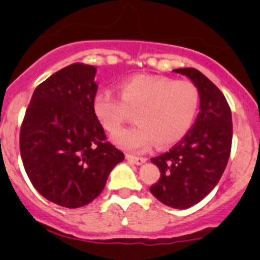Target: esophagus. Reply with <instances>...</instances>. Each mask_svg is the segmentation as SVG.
Returning <instances> with one entry per match:
<instances>
[{"instance_id":"obj_1","label":"esophagus","mask_w":260,"mask_h":260,"mask_svg":"<svg viewBox=\"0 0 260 260\" xmlns=\"http://www.w3.org/2000/svg\"><path fill=\"white\" fill-rule=\"evenodd\" d=\"M125 158H127L129 162H132V164L137 165V166L145 164V162L147 161V159L143 158V157H136V156H131V154H127V156H125Z\"/></svg>"}]
</instances>
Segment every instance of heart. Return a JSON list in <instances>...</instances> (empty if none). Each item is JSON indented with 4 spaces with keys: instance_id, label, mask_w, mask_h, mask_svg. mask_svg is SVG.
<instances>
[{
    "instance_id": "1",
    "label": "heart",
    "mask_w": 260,
    "mask_h": 260,
    "mask_svg": "<svg viewBox=\"0 0 260 260\" xmlns=\"http://www.w3.org/2000/svg\"><path fill=\"white\" fill-rule=\"evenodd\" d=\"M119 91L120 98L112 89L99 90L93 108L108 132H115L136 112L138 124L112 137L128 151H145L154 142L158 147L179 142L190 131L200 103L191 81L166 77L135 75L120 81Z\"/></svg>"
}]
</instances>
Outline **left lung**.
Listing matches in <instances>:
<instances>
[{
    "label": "left lung",
    "instance_id": "left-lung-1",
    "mask_svg": "<svg viewBox=\"0 0 260 260\" xmlns=\"http://www.w3.org/2000/svg\"><path fill=\"white\" fill-rule=\"evenodd\" d=\"M198 88L200 113L185 137L169 152L151 158L161 177L152 195L174 209H187L209 195L224 174L230 156L233 122L224 94L195 68L175 69Z\"/></svg>",
    "mask_w": 260,
    "mask_h": 260
}]
</instances>
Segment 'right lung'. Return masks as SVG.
Listing matches in <instances>:
<instances>
[{
	"label": "right lung",
	"instance_id": "add662e5",
	"mask_svg": "<svg viewBox=\"0 0 260 260\" xmlns=\"http://www.w3.org/2000/svg\"><path fill=\"white\" fill-rule=\"evenodd\" d=\"M96 68L74 62L35 89L20 132L23 167L46 200L68 209L91 203L124 154L106 142L93 108Z\"/></svg>",
	"mask_w": 260,
	"mask_h": 260
}]
</instances>
